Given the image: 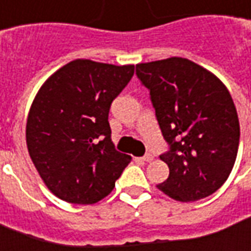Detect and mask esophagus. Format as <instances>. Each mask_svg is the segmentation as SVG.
I'll use <instances>...</instances> for the list:
<instances>
[{"instance_id":"esophagus-1","label":"esophagus","mask_w":251,"mask_h":251,"mask_svg":"<svg viewBox=\"0 0 251 251\" xmlns=\"http://www.w3.org/2000/svg\"><path fill=\"white\" fill-rule=\"evenodd\" d=\"M143 161H146V162H151L153 160H154V155L153 154H146L145 157L142 158Z\"/></svg>"}]
</instances>
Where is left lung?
Masks as SVG:
<instances>
[{
	"label": "left lung",
	"instance_id": "1",
	"mask_svg": "<svg viewBox=\"0 0 251 251\" xmlns=\"http://www.w3.org/2000/svg\"><path fill=\"white\" fill-rule=\"evenodd\" d=\"M169 151L167 180L157 188L180 202L213 194L234 168L239 119L232 97L210 71L183 57L136 64Z\"/></svg>",
	"mask_w": 251,
	"mask_h": 251
}]
</instances>
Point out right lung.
I'll list each match as a JSON object with an SVG mask.
<instances>
[{"mask_svg":"<svg viewBox=\"0 0 251 251\" xmlns=\"http://www.w3.org/2000/svg\"><path fill=\"white\" fill-rule=\"evenodd\" d=\"M134 71L132 64L77 58L38 90L27 117V149L43 183L60 200L101 201L131 161L115 149L108 116Z\"/></svg>","mask_w":251,"mask_h":251,"instance_id":"1","label":"right lung"}]
</instances>
